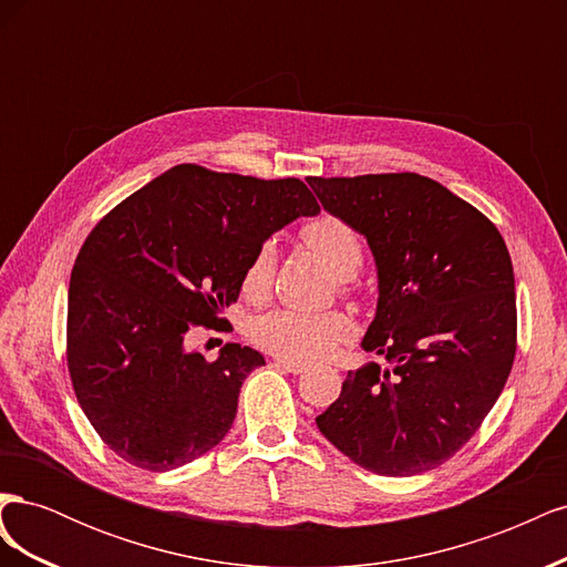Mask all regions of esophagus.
Returning a JSON list of instances; mask_svg holds the SVG:
<instances>
[{"label":"esophagus","instance_id":"esophagus-1","mask_svg":"<svg viewBox=\"0 0 567 567\" xmlns=\"http://www.w3.org/2000/svg\"><path fill=\"white\" fill-rule=\"evenodd\" d=\"M274 367L281 369V371H288V373H305L307 367L305 364H298V362H286V359H274Z\"/></svg>","mask_w":567,"mask_h":567}]
</instances>
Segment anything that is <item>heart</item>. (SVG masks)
I'll return each instance as SVG.
<instances>
[{"label": "heart", "mask_w": 567, "mask_h": 567, "mask_svg": "<svg viewBox=\"0 0 567 567\" xmlns=\"http://www.w3.org/2000/svg\"><path fill=\"white\" fill-rule=\"evenodd\" d=\"M302 241L323 257L340 279H350L362 267L364 246L357 229L348 219L323 213L307 221L300 231ZM279 250L274 241L257 246L241 274L244 293L260 300L269 293L277 274ZM354 323L348 315L331 312H300V310H271L257 317L250 326V338L257 348L277 354L286 362H317L329 357L340 342L350 340Z\"/></svg>", "instance_id": "obj_1"}]
</instances>
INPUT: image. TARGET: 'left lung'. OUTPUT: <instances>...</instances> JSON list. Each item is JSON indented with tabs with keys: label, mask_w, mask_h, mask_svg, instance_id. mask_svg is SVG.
I'll return each instance as SVG.
<instances>
[{
	"label": "left lung",
	"mask_w": 567,
	"mask_h": 567,
	"mask_svg": "<svg viewBox=\"0 0 567 567\" xmlns=\"http://www.w3.org/2000/svg\"><path fill=\"white\" fill-rule=\"evenodd\" d=\"M307 182L373 252L379 305L362 348L388 359L348 371L319 431L371 473L433 471L475 435L511 373L508 248L483 213L416 173Z\"/></svg>",
	"instance_id": "8db88e82"
}]
</instances>
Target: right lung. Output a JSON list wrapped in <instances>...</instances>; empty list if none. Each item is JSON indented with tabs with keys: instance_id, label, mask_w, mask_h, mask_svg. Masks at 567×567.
<instances>
[{
	"instance_id": "add662e5",
	"label": "right lung",
	"mask_w": 567,
	"mask_h": 567,
	"mask_svg": "<svg viewBox=\"0 0 567 567\" xmlns=\"http://www.w3.org/2000/svg\"><path fill=\"white\" fill-rule=\"evenodd\" d=\"M319 203L300 179L175 165L99 221L68 288V371L99 437L163 473L229 433L238 392L265 357L227 342L215 362L186 350L241 293L250 252Z\"/></svg>"
}]
</instances>
